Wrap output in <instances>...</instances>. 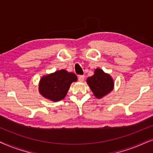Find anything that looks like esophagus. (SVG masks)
<instances>
[{"label": "esophagus", "instance_id": "1", "mask_svg": "<svg viewBox=\"0 0 153 153\" xmlns=\"http://www.w3.org/2000/svg\"><path fill=\"white\" fill-rule=\"evenodd\" d=\"M78 79H79V81H84V79H85V76H84V75H80V76H79Z\"/></svg>", "mask_w": 153, "mask_h": 153}]
</instances>
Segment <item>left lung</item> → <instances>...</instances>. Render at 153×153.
I'll return each instance as SVG.
<instances>
[{
    "label": "left lung",
    "mask_w": 153,
    "mask_h": 153,
    "mask_svg": "<svg viewBox=\"0 0 153 153\" xmlns=\"http://www.w3.org/2000/svg\"><path fill=\"white\" fill-rule=\"evenodd\" d=\"M87 83L97 98L108 94L114 88V81L109 74H105L101 69H97L93 76L87 79Z\"/></svg>",
    "instance_id": "left-lung-1"
}]
</instances>
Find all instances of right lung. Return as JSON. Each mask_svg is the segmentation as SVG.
<instances>
[{"instance_id": "1", "label": "right lung", "mask_w": 153, "mask_h": 153, "mask_svg": "<svg viewBox=\"0 0 153 153\" xmlns=\"http://www.w3.org/2000/svg\"><path fill=\"white\" fill-rule=\"evenodd\" d=\"M77 80L76 74L62 70L43 76L39 81V91L43 97L51 101L63 99L71 83Z\"/></svg>"}]
</instances>
